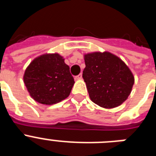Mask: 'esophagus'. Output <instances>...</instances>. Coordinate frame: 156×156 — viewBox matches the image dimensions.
I'll list each match as a JSON object with an SVG mask.
<instances>
[{"instance_id": "1", "label": "esophagus", "mask_w": 156, "mask_h": 156, "mask_svg": "<svg viewBox=\"0 0 156 156\" xmlns=\"http://www.w3.org/2000/svg\"><path fill=\"white\" fill-rule=\"evenodd\" d=\"M76 79H77V80L82 79V73H80L79 75L76 76Z\"/></svg>"}]
</instances>
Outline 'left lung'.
Returning <instances> with one entry per match:
<instances>
[{
	"mask_svg": "<svg viewBox=\"0 0 156 156\" xmlns=\"http://www.w3.org/2000/svg\"><path fill=\"white\" fill-rule=\"evenodd\" d=\"M83 78L94 103L105 108H115L127 99L134 77L119 58L109 52L84 55Z\"/></svg>",
	"mask_w": 156,
	"mask_h": 156,
	"instance_id": "obj_1",
	"label": "left lung"
}]
</instances>
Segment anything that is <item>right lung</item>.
<instances>
[{
	"mask_svg": "<svg viewBox=\"0 0 156 156\" xmlns=\"http://www.w3.org/2000/svg\"><path fill=\"white\" fill-rule=\"evenodd\" d=\"M25 85L36 101L53 105L69 95L74 79L58 54H45L32 62L25 71Z\"/></svg>",
	"mask_w": 156,
	"mask_h": 156,
	"instance_id": "right-lung-1",
	"label": "right lung"
}]
</instances>
